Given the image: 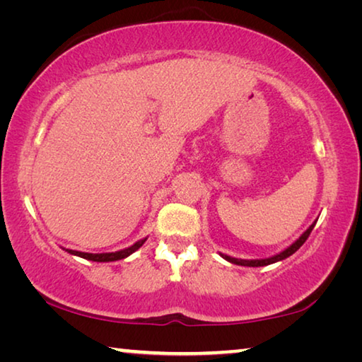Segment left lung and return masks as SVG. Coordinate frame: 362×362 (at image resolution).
Listing matches in <instances>:
<instances>
[{"instance_id":"1","label":"left lung","mask_w":362,"mask_h":362,"mask_svg":"<svg viewBox=\"0 0 362 362\" xmlns=\"http://www.w3.org/2000/svg\"><path fill=\"white\" fill-rule=\"evenodd\" d=\"M315 225H316V220H315L313 223H311V225L308 226V228H306V231H303V233H302V236H300L297 241H293V243L291 244L289 247H286L284 250H281V252H279V254H276V255L268 257V259L244 260V259H235V257H230V255L222 254V252H220V255H222L226 262L235 263V265H241V267H265V265H272V263H276V262L284 260V259H287V257H291L293 252H297V250H298L300 247H302V244H303L306 240H308L310 233L313 231Z\"/></svg>"}]
</instances>
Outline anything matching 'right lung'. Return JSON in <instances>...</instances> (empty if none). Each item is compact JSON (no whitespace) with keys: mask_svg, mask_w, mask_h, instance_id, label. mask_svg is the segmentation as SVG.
Masks as SVG:
<instances>
[{"mask_svg":"<svg viewBox=\"0 0 362 362\" xmlns=\"http://www.w3.org/2000/svg\"><path fill=\"white\" fill-rule=\"evenodd\" d=\"M146 241V238L144 240H140L137 243H134L132 246L126 247V249H121V250H116V252H102V254H90V252H81V250H73V249H65L66 252L71 254V255H76V257H81V259L86 260H93V262H116V260H122L126 259V257H129L131 254L136 252L137 249H140L144 246V243Z\"/></svg>","mask_w":362,"mask_h":362,"instance_id":"right-lung-1","label":"right lung"}]
</instances>
